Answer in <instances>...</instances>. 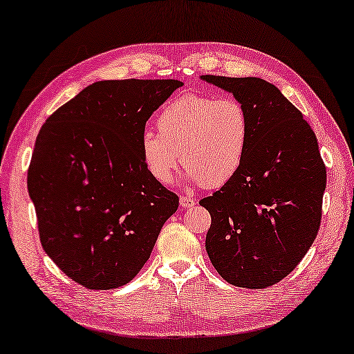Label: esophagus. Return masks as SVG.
I'll use <instances>...</instances> for the list:
<instances>
[{"instance_id":"obj_1","label":"esophagus","mask_w":354,"mask_h":354,"mask_svg":"<svg viewBox=\"0 0 354 354\" xmlns=\"http://www.w3.org/2000/svg\"><path fill=\"white\" fill-rule=\"evenodd\" d=\"M196 199L191 196H180V205L183 208H193L196 205Z\"/></svg>"}]
</instances>
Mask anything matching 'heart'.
Instances as JSON below:
<instances>
[{
    "mask_svg": "<svg viewBox=\"0 0 354 354\" xmlns=\"http://www.w3.org/2000/svg\"><path fill=\"white\" fill-rule=\"evenodd\" d=\"M157 127L158 133L142 132L140 151L147 172L158 183H171L180 158L188 167V180L209 188L227 183L244 163L250 116L236 97L183 95L161 109Z\"/></svg>",
    "mask_w": 354,
    "mask_h": 354,
    "instance_id": "1",
    "label": "heart"
}]
</instances>
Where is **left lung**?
Here are the masks:
<instances>
[{
	"instance_id": "obj_1",
	"label": "left lung",
	"mask_w": 354,
	"mask_h": 354,
	"mask_svg": "<svg viewBox=\"0 0 354 354\" xmlns=\"http://www.w3.org/2000/svg\"><path fill=\"white\" fill-rule=\"evenodd\" d=\"M239 99L250 116L241 169L199 203L212 214L205 249L233 286L264 289L292 272L317 236L326 169L309 124L259 77L202 76Z\"/></svg>"
}]
</instances>
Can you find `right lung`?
I'll return each instance as SVG.
<instances>
[{"label":"right lung","instance_id":"add662e5","mask_svg":"<svg viewBox=\"0 0 354 354\" xmlns=\"http://www.w3.org/2000/svg\"><path fill=\"white\" fill-rule=\"evenodd\" d=\"M183 84L101 80L48 118L35 140L28 191L43 250L86 289L132 281L178 197L141 158L146 121Z\"/></svg>","mask_w":354,"mask_h":354}]
</instances>
